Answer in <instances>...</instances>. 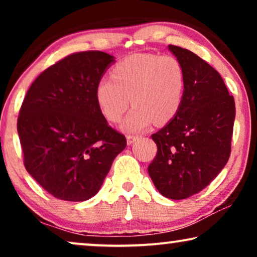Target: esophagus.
<instances>
[{"label":"esophagus","instance_id":"34e87169","mask_svg":"<svg viewBox=\"0 0 257 257\" xmlns=\"http://www.w3.org/2000/svg\"><path fill=\"white\" fill-rule=\"evenodd\" d=\"M136 140H138V137H137V136H127V137H126V143H127V145H132V144L135 143Z\"/></svg>","mask_w":257,"mask_h":257}]
</instances>
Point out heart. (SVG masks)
<instances>
[{
    "instance_id": "1",
    "label": "heart",
    "mask_w": 257,
    "mask_h": 257,
    "mask_svg": "<svg viewBox=\"0 0 257 257\" xmlns=\"http://www.w3.org/2000/svg\"><path fill=\"white\" fill-rule=\"evenodd\" d=\"M185 72L172 56L137 54L122 59L112 69L111 78L96 86V100L108 121L121 122V131L138 133L153 122L164 125L180 110L185 94Z\"/></svg>"
}]
</instances>
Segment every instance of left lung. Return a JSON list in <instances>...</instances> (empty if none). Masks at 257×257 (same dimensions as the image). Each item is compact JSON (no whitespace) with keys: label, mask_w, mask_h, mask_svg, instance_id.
<instances>
[{"label":"left lung","mask_w":257,"mask_h":257,"mask_svg":"<svg viewBox=\"0 0 257 257\" xmlns=\"http://www.w3.org/2000/svg\"><path fill=\"white\" fill-rule=\"evenodd\" d=\"M185 72L181 107L152 135L158 153L149 174L161 195L182 200L207 187L226 166L235 120L234 97L222 77L187 49L168 45Z\"/></svg>","instance_id":"left-lung-1"}]
</instances>
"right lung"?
<instances>
[{"label":"right lung","instance_id":"1","mask_svg":"<svg viewBox=\"0 0 257 257\" xmlns=\"http://www.w3.org/2000/svg\"><path fill=\"white\" fill-rule=\"evenodd\" d=\"M113 63L103 51L72 54L42 72L24 97L17 120L24 166L55 198H92L126 147L96 100L97 84Z\"/></svg>","mask_w":257,"mask_h":257}]
</instances>
